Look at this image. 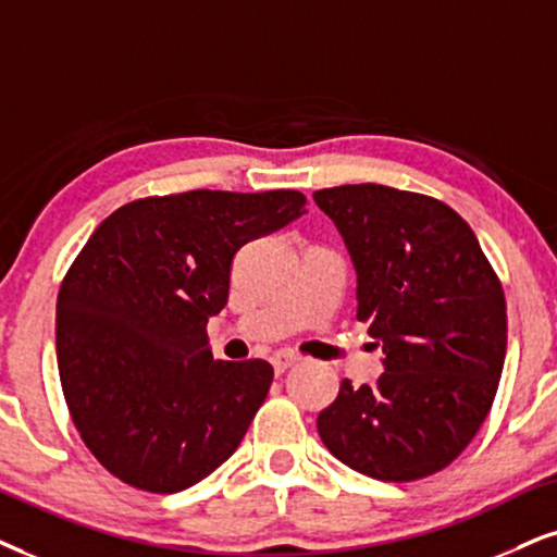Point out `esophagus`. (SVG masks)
Segmentation results:
<instances>
[{
	"mask_svg": "<svg viewBox=\"0 0 557 557\" xmlns=\"http://www.w3.org/2000/svg\"><path fill=\"white\" fill-rule=\"evenodd\" d=\"M300 357L293 355V351H277V355H272V368L277 375H283L287 368H293V364H298Z\"/></svg>",
	"mask_w": 557,
	"mask_h": 557,
	"instance_id": "34e87169",
	"label": "esophagus"
}]
</instances>
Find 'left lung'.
I'll list each match as a JSON object with an SVG mask.
<instances>
[{"instance_id":"obj_1","label":"left lung","mask_w":557,"mask_h":557,"mask_svg":"<svg viewBox=\"0 0 557 557\" xmlns=\"http://www.w3.org/2000/svg\"><path fill=\"white\" fill-rule=\"evenodd\" d=\"M357 272V321L383 375L319 413L344 466L377 481L447 468L488 417L506 357V300L466 221L434 197L383 185L313 193Z\"/></svg>"}]
</instances>
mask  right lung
Returning a JSON list of instances; mask_svg holds the SVG:
<instances>
[{"mask_svg": "<svg viewBox=\"0 0 557 557\" xmlns=\"http://www.w3.org/2000/svg\"><path fill=\"white\" fill-rule=\"evenodd\" d=\"M302 213L295 189H193L128 202L89 236L61 283L55 355L74 424L112 475L177 494L236 453L274 372L213 360L206 326L236 251Z\"/></svg>", "mask_w": 557, "mask_h": 557, "instance_id": "1", "label": "right lung"}]
</instances>
